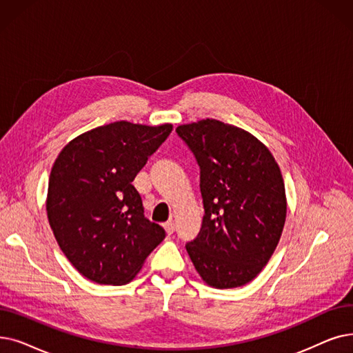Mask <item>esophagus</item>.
I'll list each match as a JSON object with an SVG mask.
<instances>
[{
	"instance_id": "34e87169",
	"label": "esophagus",
	"mask_w": 353,
	"mask_h": 353,
	"mask_svg": "<svg viewBox=\"0 0 353 353\" xmlns=\"http://www.w3.org/2000/svg\"><path fill=\"white\" fill-rule=\"evenodd\" d=\"M164 229H165V232H167L168 235H172V234L174 232V222H173V219L167 221V222L164 223Z\"/></svg>"
}]
</instances>
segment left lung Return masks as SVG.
<instances>
[{
  "mask_svg": "<svg viewBox=\"0 0 353 353\" xmlns=\"http://www.w3.org/2000/svg\"><path fill=\"white\" fill-rule=\"evenodd\" d=\"M201 167L205 216L186 245L201 279L213 288L252 281L283 234L287 199L281 170L256 137L218 119L176 128Z\"/></svg>",
  "mask_w": 353,
  "mask_h": 353,
  "instance_id": "8db88e82",
  "label": "left lung"
}]
</instances>
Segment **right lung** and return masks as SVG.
<instances>
[{"label": "right lung", "mask_w": 353, "mask_h": 353, "mask_svg": "<svg viewBox=\"0 0 353 353\" xmlns=\"http://www.w3.org/2000/svg\"><path fill=\"white\" fill-rule=\"evenodd\" d=\"M172 130L117 121L78 135L59 152L46 210L60 250L88 280L130 283L164 239V229L144 216L132 180Z\"/></svg>", "instance_id": "1"}]
</instances>
